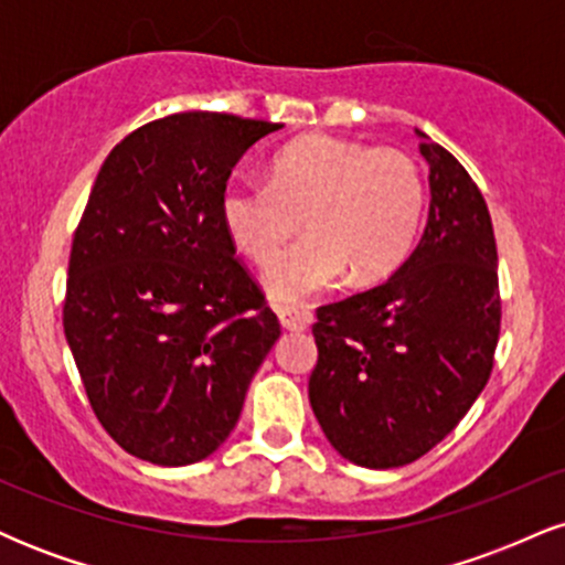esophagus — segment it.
Masks as SVG:
<instances>
[{"instance_id":"esophagus-1","label":"esophagus","mask_w":565,"mask_h":565,"mask_svg":"<svg viewBox=\"0 0 565 565\" xmlns=\"http://www.w3.org/2000/svg\"><path fill=\"white\" fill-rule=\"evenodd\" d=\"M276 313L287 332H302V329H308L310 323V316L300 308H291V305H276Z\"/></svg>"}]
</instances>
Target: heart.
<instances>
[{
    "instance_id": "heart-1",
    "label": "heart",
    "mask_w": 565,
    "mask_h": 565,
    "mask_svg": "<svg viewBox=\"0 0 565 565\" xmlns=\"http://www.w3.org/2000/svg\"><path fill=\"white\" fill-rule=\"evenodd\" d=\"M425 210L417 161L393 146L308 135L270 161L268 183L233 178L220 199L231 242L257 265L309 220L315 233L274 262L265 287L276 300L297 302L332 289L391 276L412 252Z\"/></svg>"
}]
</instances>
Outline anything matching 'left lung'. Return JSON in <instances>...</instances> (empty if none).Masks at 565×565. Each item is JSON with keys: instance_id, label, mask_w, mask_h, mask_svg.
<instances>
[{"instance_id": "obj_1", "label": "left lung", "mask_w": 565, "mask_h": 565, "mask_svg": "<svg viewBox=\"0 0 565 565\" xmlns=\"http://www.w3.org/2000/svg\"><path fill=\"white\" fill-rule=\"evenodd\" d=\"M417 249L380 287L316 310L310 406L361 468H401L440 444L494 369L502 321L497 242L481 188L438 142Z\"/></svg>"}]
</instances>
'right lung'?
<instances>
[{"label": "right lung", "instance_id": "1", "mask_svg": "<svg viewBox=\"0 0 565 565\" xmlns=\"http://www.w3.org/2000/svg\"><path fill=\"white\" fill-rule=\"evenodd\" d=\"M276 129L212 111L148 121L103 161L76 225L63 329L97 423L146 462L210 457L281 334L220 215L231 170Z\"/></svg>", "mask_w": 565, "mask_h": 565}]
</instances>
